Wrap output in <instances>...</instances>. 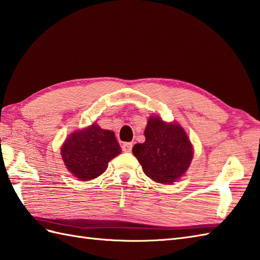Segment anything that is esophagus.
Wrapping results in <instances>:
<instances>
[{"instance_id":"34e87169","label":"esophagus","mask_w":260,"mask_h":260,"mask_svg":"<svg viewBox=\"0 0 260 260\" xmlns=\"http://www.w3.org/2000/svg\"><path fill=\"white\" fill-rule=\"evenodd\" d=\"M132 150V143L131 142H124L122 145V151L123 152H131Z\"/></svg>"}]
</instances>
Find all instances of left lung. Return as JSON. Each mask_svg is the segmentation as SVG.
I'll return each instance as SVG.
<instances>
[{"label":"left lung","mask_w":260,"mask_h":260,"mask_svg":"<svg viewBox=\"0 0 260 260\" xmlns=\"http://www.w3.org/2000/svg\"><path fill=\"white\" fill-rule=\"evenodd\" d=\"M145 137V142L132 148L145 174L160 183L178 180L187 171L193 155L184 130L177 123L168 124L159 117H151Z\"/></svg>","instance_id":"8db88e82"}]
</instances>
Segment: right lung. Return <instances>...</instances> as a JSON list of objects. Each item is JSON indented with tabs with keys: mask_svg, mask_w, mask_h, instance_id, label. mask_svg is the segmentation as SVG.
Returning a JSON list of instances; mask_svg holds the SVG:
<instances>
[{
	"mask_svg": "<svg viewBox=\"0 0 260 260\" xmlns=\"http://www.w3.org/2000/svg\"><path fill=\"white\" fill-rule=\"evenodd\" d=\"M121 152L110 130L92 124L74 132L62 146L61 154L68 170L80 180H91L106 171L109 161Z\"/></svg>",
	"mask_w": 260,
	"mask_h": 260,
	"instance_id": "obj_1",
	"label": "right lung"
}]
</instances>
